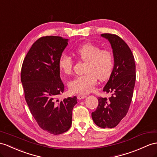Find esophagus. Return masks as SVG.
<instances>
[{
  "label": "esophagus",
  "instance_id": "34e87169",
  "mask_svg": "<svg viewBox=\"0 0 157 157\" xmlns=\"http://www.w3.org/2000/svg\"><path fill=\"white\" fill-rule=\"evenodd\" d=\"M86 97V95H84V94H78V96H77V98L78 99V100H82V99H84V98H85Z\"/></svg>",
  "mask_w": 157,
  "mask_h": 157
}]
</instances>
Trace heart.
<instances>
[{
  "label": "heart",
  "mask_w": 157,
  "mask_h": 157,
  "mask_svg": "<svg viewBox=\"0 0 157 157\" xmlns=\"http://www.w3.org/2000/svg\"><path fill=\"white\" fill-rule=\"evenodd\" d=\"M74 52L85 61V73L76 76L68 82V88L75 94H88L93 90L97 82L108 79L114 69L113 53L107 49H101L98 45L85 43L74 50ZM59 68L65 75H71L73 68V60L67 54L61 55Z\"/></svg>",
  "instance_id": "1"
}]
</instances>
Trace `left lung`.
Returning <instances> with one entry per match:
<instances>
[{
  "mask_svg": "<svg viewBox=\"0 0 157 157\" xmlns=\"http://www.w3.org/2000/svg\"><path fill=\"white\" fill-rule=\"evenodd\" d=\"M101 36L109 41L113 48L114 69L103 89L111 97H98V105L92 113V118L99 127L114 128L128 113L135 85L136 66L131 50L121 37L109 33Z\"/></svg>",
  "mask_w": 157,
  "mask_h": 157,
  "instance_id": "obj_1",
  "label": "left lung"
}]
</instances>
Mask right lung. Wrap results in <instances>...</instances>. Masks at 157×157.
Masks as SVG:
<instances>
[{"instance_id":"right-lung-1","label":"right lung","mask_w":157,"mask_h":157,"mask_svg":"<svg viewBox=\"0 0 157 157\" xmlns=\"http://www.w3.org/2000/svg\"><path fill=\"white\" fill-rule=\"evenodd\" d=\"M68 39L60 36L41 37L26 54L21 68V82L30 111L39 127L53 135L71 127L76 97L59 101L64 90L60 77L59 59Z\"/></svg>"}]
</instances>
